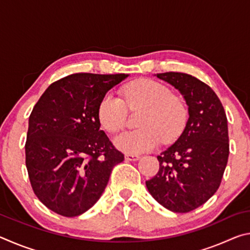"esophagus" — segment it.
I'll return each mask as SVG.
<instances>
[{"mask_svg": "<svg viewBox=\"0 0 250 250\" xmlns=\"http://www.w3.org/2000/svg\"><path fill=\"white\" fill-rule=\"evenodd\" d=\"M125 158L126 161H138L139 159H140V156L137 154H125Z\"/></svg>", "mask_w": 250, "mask_h": 250, "instance_id": "obj_1", "label": "esophagus"}]
</instances>
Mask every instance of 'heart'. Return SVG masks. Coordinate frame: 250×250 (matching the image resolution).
<instances>
[{
  "instance_id": "heart-1",
  "label": "heart",
  "mask_w": 250,
  "mask_h": 250,
  "mask_svg": "<svg viewBox=\"0 0 250 250\" xmlns=\"http://www.w3.org/2000/svg\"><path fill=\"white\" fill-rule=\"evenodd\" d=\"M124 96L130 107H145L139 122L142 129L125 131L113 139L116 147L128 154H140L159 145L171 142L183 132L188 119V109L170 88L152 79H139L125 88ZM111 92L101 98L97 116L103 128L117 132L125 125L126 105Z\"/></svg>"
}]
</instances>
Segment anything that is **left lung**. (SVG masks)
<instances>
[{
  "instance_id": "8db88e82",
  "label": "left lung",
  "mask_w": 250,
  "mask_h": 250,
  "mask_svg": "<svg viewBox=\"0 0 250 250\" xmlns=\"http://www.w3.org/2000/svg\"><path fill=\"white\" fill-rule=\"evenodd\" d=\"M155 76L183 96L188 120L174 145L158 155L159 171L146 185L166 208L188 213L221 185L229 154L226 113L216 94L200 79L174 71Z\"/></svg>"
}]
</instances>
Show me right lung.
<instances>
[{"label":"right lung","instance_id":"add662e5","mask_svg":"<svg viewBox=\"0 0 250 250\" xmlns=\"http://www.w3.org/2000/svg\"><path fill=\"white\" fill-rule=\"evenodd\" d=\"M129 75L73 74L53 83L28 119L25 156L39 200L62 216L96 204L124 154L110 142L97 116L107 92Z\"/></svg>","mask_w":250,"mask_h":250}]
</instances>
